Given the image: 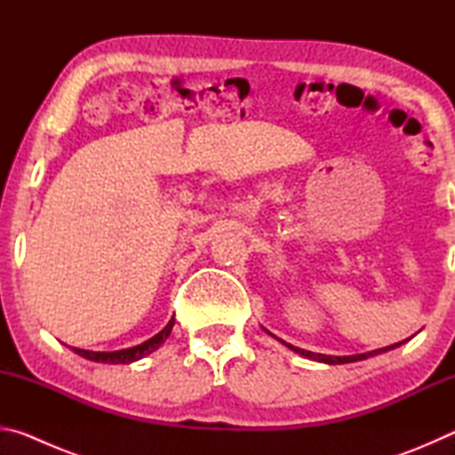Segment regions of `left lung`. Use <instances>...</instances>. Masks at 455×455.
Returning <instances> with one entry per match:
<instances>
[{"mask_svg": "<svg viewBox=\"0 0 455 455\" xmlns=\"http://www.w3.org/2000/svg\"><path fill=\"white\" fill-rule=\"evenodd\" d=\"M284 343V341H283ZM403 343V341H402ZM402 343H395V345H389V347H383V349H375V351H369V353H361V355H347V357H335V355H321V353H313V351H305V349H299V347H292V345L284 343L289 349L301 353V355L315 359V361H323V363H329V365H341V363H353V361H361V359H367V357H373V355H379V353H385L389 349H395L399 347Z\"/></svg>", "mask_w": 455, "mask_h": 455, "instance_id": "8db88e82", "label": "left lung"}]
</instances>
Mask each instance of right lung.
Masks as SVG:
<instances>
[{"label":"right lung","instance_id":"1","mask_svg":"<svg viewBox=\"0 0 455 455\" xmlns=\"http://www.w3.org/2000/svg\"><path fill=\"white\" fill-rule=\"evenodd\" d=\"M174 325V317L168 321V325L160 331V333L154 335L148 341H144L140 345H136V347H130V349H122V351H110V353H104V351H86V349H76L72 347L78 355L86 357L90 361H98V363H132V361L142 359L146 355H150L152 351H156L160 345H163L168 335H171Z\"/></svg>","mask_w":455,"mask_h":455}]
</instances>
